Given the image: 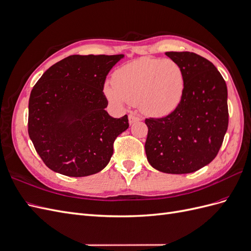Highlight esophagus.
Here are the masks:
<instances>
[{"label": "esophagus", "instance_id": "1", "mask_svg": "<svg viewBox=\"0 0 251 251\" xmlns=\"http://www.w3.org/2000/svg\"><path fill=\"white\" fill-rule=\"evenodd\" d=\"M139 120H140V117L138 115H136L135 113H131L130 115H128V121H130V124L137 123Z\"/></svg>", "mask_w": 251, "mask_h": 251}]
</instances>
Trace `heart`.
Returning <instances> with one entry per match:
<instances>
[{
	"label": "heart",
	"mask_w": 251,
	"mask_h": 251,
	"mask_svg": "<svg viewBox=\"0 0 251 251\" xmlns=\"http://www.w3.org/2000/svg\"><path fill=\"white\" fill-rule=\"evenodd\" d=\"M110 100L139 104L154 116H164L176 109L184 93L185 79L181 67L172 59L141 57L120 67L113 74Z\"/></svg>",
	"instance_id": "1"
}]
</instances>
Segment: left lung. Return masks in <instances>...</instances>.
Returning a JSON list of instances; mask_svg holds the SVG:
<instances>
[{
    "instance_id": "1",
    "label": "left lung",
    "mask_w": 251,
    "mask_h": 251,
    "mask_svg": "<svg viewBox=\"0 0 251 251\" xmlns=\"http://www.w3.org/2000/svg\"><path fill=\"white\" fill-rule=\"evenodd\" d=\"M184 74L178 107L161 118H147L146 154L154 169L188 174L210 163L228 127L227 87L214 64L194 52H165Z\"/></svg>"
}]
</instances>
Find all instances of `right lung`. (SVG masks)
Masks as SVG:
<instances>
[{
	"instance_id": "obj_1",
	"label": "right lung",
	"mask_w": 251,
	"mask_h": 251,
	"mask_svg": "<svg viewBox=\"0 0 251 251\" xmlns=\"http://www.w3.org/2000/svg\"><path fill=\"white\" fill-rule=\"evenodd\" d=\"M119 55H70L51 66L29 98L28 134L50 170L85 177L103 170L113 144L128 127L127 115L113 118L103 93Z\"/></svg>"
}]
</instances>
